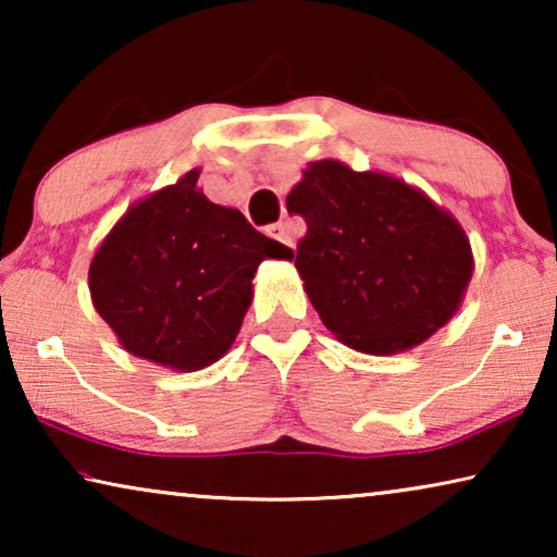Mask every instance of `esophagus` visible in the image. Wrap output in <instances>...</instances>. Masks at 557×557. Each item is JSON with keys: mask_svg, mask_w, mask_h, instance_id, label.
<instances>
[{"mask_svg": "<svg viewBox=\"0 0 557 557\" xmlns=\"http://www.w3.org/2000/svg\"><path fill=\"white\" fill-rule=\"evenodd\" d=\"M265 233H269L273 240H278V243H284V246H292L294 248V235L288 233V227L284 223L269 225V231H265Z\"/></svg>", "mask_w": 557, "mask_h": 557, "instance_id": "esophagus-1", "label": "esophagus"}]
</instances>
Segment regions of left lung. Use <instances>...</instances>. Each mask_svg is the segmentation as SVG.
Listing matches in <instances>:
<instances>
[{"instance_id": "8db88e82", "label": "left lung", "mask_w": 557, "mask_h": 557, "mask_svg": "<svg viewBox=\"0 0 557 557\" xmlns=\"http://www.w3.org/2000/svg\"><path fill=\"white\" fill-rule=\"evenodd\" d=\"M286 208L307 220L294 263L304 292L342 345L406 352L459 311L474 273L471 243L451 212L406 180L319 159Z\"/></svg>"}]
</instances>
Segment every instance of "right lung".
I'll use <instances>...</instances> for the list:
<instances>
[{"label":"right lung","instance_id":"add662e5","mask_svg":"<svg viewBox=\"0 0 557 557\" xmlns=\"http://www.w3.org/2000/svg\"><path fill=\"white\" fill-rule=\"evenodd\" d=\"M200 170L134 202L90 258V301L119 345L159 368L195 372L238 337L265 258L292 248L210 202Z\"/></svg>","mask_w":557,"mask_h":557}]
</instances>
